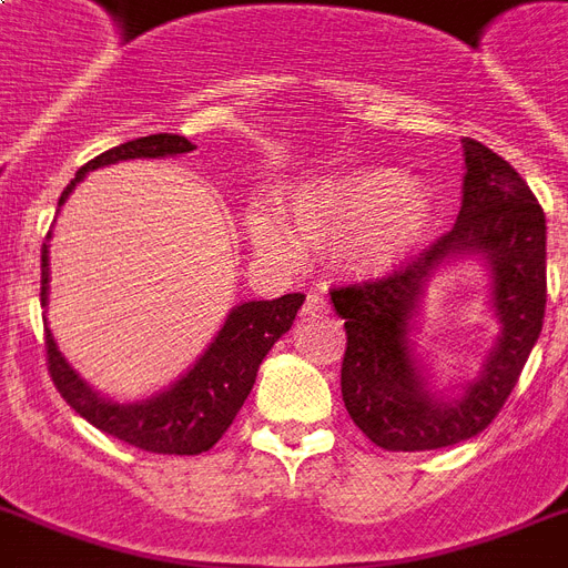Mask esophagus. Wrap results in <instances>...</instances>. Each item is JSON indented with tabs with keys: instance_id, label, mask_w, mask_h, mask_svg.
<instances>
[{
	"instance_id": "1",
	"label": "esophagus",
	"mask_w": 568,
	"mask_h": 568,
	"mask_svg": "<svg viewBox=\"0 0 568 568\" xmlns=\"http://www.w3.org/2000/svg\"><path fill=\"white\" fill-rule=\"evenodd\" d=\"M327 312H329V303L324 294L321 292L306 294V303H303V315H306V318H318V315H327Z\"/></svg>"
}]
</instances>
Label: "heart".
<instances>
[{
  "instance_id": "heart-1",
  "label": "heart",
  "mask_w": 568,
  "mask_h": 568,
  "mask_svg": "<svg viewBox=\"0 0 568 568\" xmlns=\"http://www.w3.org/2000/svg\"><path fill=\"white\" fill-rule=\"evenodd\" d=\"M292 217L303 239L329 244L342 271L377 280L418 256L436 226V200L395 168H351L297 182ZM247 232L265 256L285 258L297 250L292 226L267 205L250 212Z\"/></svg>"
}]
</instances>
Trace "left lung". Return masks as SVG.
Masks as SVG:
<instances>
[{
  "mask_svg": "<svg viewBox=\"0 0 568 568\" xmlns=\"http://www.w3.org/2000/svg\"><path fill=\"white\" fill-rule=\"evenodd\" d=\"M463 162L454 230L386 280L329 292L347 329L342 400L356 427L386 450L448 448L486 430L542 333L546 214L489 146L463 138ZM463 257L487 267L499 333L475 378L439 389L414 338L429 283Z\"/></svg>",
  "mask_w": 568,
  "mask_h": 568,
  "instance_id": "1",
  "label": "left lung"
}]
</instances>
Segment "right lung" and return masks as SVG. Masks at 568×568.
<instances>
[{
  "label": "right lung",
  "mask_w": 568,
  "mask_h": 568,
  "mask_svg": "<svg viewBox=\"0 0 568 568\" xmlns=\"http://www.w3.org/2000/svg\"><path fill=\"white\" fill-rule=\"evenodd\" d=\"M196 150L189 138L182 135H146L126 141V144L105 150L93 162L79 168L75 180L64 189L58 200V212L73 194L75 185L97 168H109L132 159H168ZM49 239L40 250V306H49ZM306 301V294H283L276 301H244L232 306L217 336L209 342L196 363L180 379H173L168 388H159L155 395L141 400H114L97 388L67 363V356L58 351L47 321V356L49 374L58 386L61 397L82 415L84 422L100 427L114 439L129 442L150 454H203L221 439L232 418L247 400L250 388L256 383L258 365L267 351L292 329L294 315Z\"/></svg>",
  "instance_id": "obj_1"
}]
</instances>
